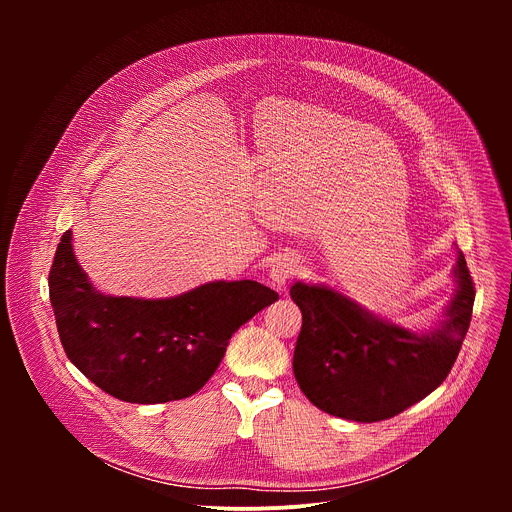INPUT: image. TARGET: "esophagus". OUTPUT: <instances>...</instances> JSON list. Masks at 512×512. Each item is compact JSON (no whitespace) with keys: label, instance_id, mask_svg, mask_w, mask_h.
<instances>
[{"label":"esophagus","instance_id":"1","mask_svg":"<svg viewBox=\"0 0 512 512\" xmlns=\"http://www.w3.org/2000/svg\"><path fill=\"white\" fill-rule=\"evenodd\" d=\"M296 271H298V261L291 255H283L275 259L273 265L269 267V279L277 289H283L285 283L296 275Z\"/></svg>","mask_w":512,"mask_h":512}]
</instances>
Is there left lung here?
Here are the masks:
<instances>
[{"mask_svg": "<svg viewBox=\"0 0 512 512\" xmlns=\"http://www.w3.org/2000/svg\"><path fill=\"white\" fill-rule=\"evenodd\" d=\"M452 275L454 296L425 332L393 324L328 285H291L289 296L302 310L294 375L304 395L330 415L373 423L440 387L466 338L476 296L462 251Z\"/></svg>", "mask_w": 512, "mask_h": 512, "instance_id": "8db88e82", "label": "left lung"}]
</instances>
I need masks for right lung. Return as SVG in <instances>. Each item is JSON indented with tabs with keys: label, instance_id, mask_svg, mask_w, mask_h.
<instances>
[{
	"label": "right lung",
	"instance_id": "right-lung-1",
	"mask_svg": "<svg viewBox=\"0 0 512 512\" xmlns=\"http://www.w3.org/2000/svg\"><path fill=\"white\" fill-rule=\"evenodd\" d=\"M48 287L68 360L111 397L141 405L200 391L231 336L279 300L251 279L210 281L164 300L105 296L79 265L70 231L58 243Z\"/></svg>",
	"mask_w": 512,
	"mask_h": 512
}]
</instances>
